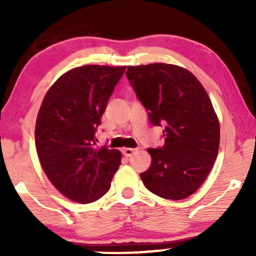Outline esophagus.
<instances>
[{"instance_id":"1","label":"esophagus","mask_w":256,"mask_h":256,"mask_svg":"<svg viewBox=\"0 0 256 256\" xmlns=\"http://www.w3.org/2000/svg\"><path fill=\"white\" fill-rule=\"evenodd\" d=\"M122 154L125 155V156H128V158H130V156H132V155L134 154V152H136V149H132V148H124L122 149Z\"/></svg>"}]
</instances>
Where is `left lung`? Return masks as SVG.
Returning a JSON list of instances; mask_svg holds the SVG:
<instances>
[{
	"instance_id": "obj_1",
	"label": "left lung",
	"mask_w": 256,
	"mask_h": 256,
	"mask_svg": "<svg viewBox=\"0 0 256 256\" xmlns=\"http://www.w3.org/2000/svg\"><path fill=\"white\" fill-rule=\"evenodd\" d=\"M136 95L155 126H165V144L148 149L152 165L140 173L146 189L168 200L192 195L218 156L219 119L204 85L183 67L171 64L128 66Z\"/></svg>"
}]
</instances>
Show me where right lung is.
<instances>
[{
	"label": "right lung",
	"instance_id": "add662e5",
	"mask_svg": "<svg viewBox=\"0 0 256 256\" xmlns=\"http://www.w3.org/2000/svg\"><path fill=\"white\" fill-rule=\"evenodd\" d=\"M125 70L76 67L58 78L40 104L34 128L40 162L52 184L71 201L101 198L122 164L119 150L96 148L95 132Z\"/></svg>",
	"mask_w": 256,
	"mask_h": 256
}]
</instances>
